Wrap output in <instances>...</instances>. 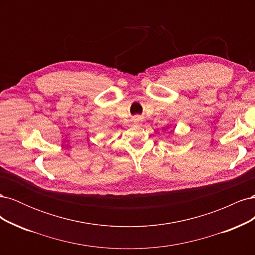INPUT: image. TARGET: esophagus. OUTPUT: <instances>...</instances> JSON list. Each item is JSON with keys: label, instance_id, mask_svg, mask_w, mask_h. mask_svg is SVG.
<instances>
[{"label": "esophagus", "instance_id": "1", "mask_svg": "<svg viewBox=\"0 0 255 255\" xmlns=\"http://www.w3.org/2000/svg\"><path fill=\"white\" fill-rule=\"evenodd\" d=\"M142 121V118L140 117V116H135L134 117V122L135 123H140Z\"/></svg>", "mask_w": 255, "mask_h": 255}]
</instances>
